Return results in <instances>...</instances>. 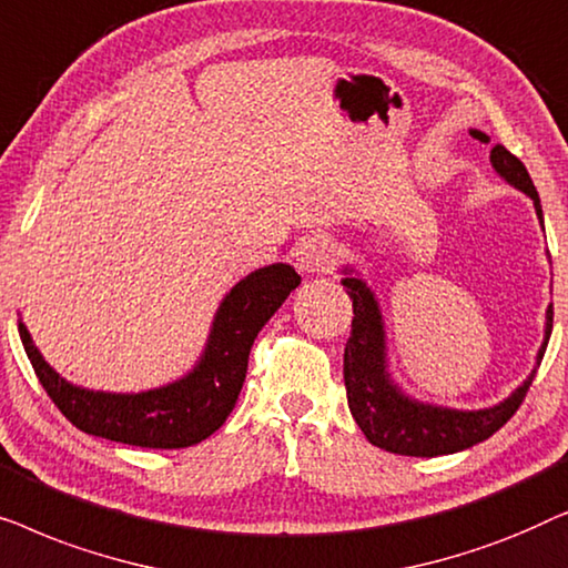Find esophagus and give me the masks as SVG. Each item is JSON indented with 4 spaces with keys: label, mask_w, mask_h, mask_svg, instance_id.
Segmentation results:
<instances>
[{
    "label": "esophagus",
    "mask_w": 568,
    "mask_h": 568,
    "mask_svg": "<svg viewBox=\"0 0 568 568\" xmlns=\"http://www.w3.org/2000/svg\"><path fill=\"white\" fill-rule=\"evenodd\" d=\"M292 255L302 274H328L336 266V245L325 235L302 237Z\"/></svg>",
    "instance_id": "obj_1"
}]
</instances>
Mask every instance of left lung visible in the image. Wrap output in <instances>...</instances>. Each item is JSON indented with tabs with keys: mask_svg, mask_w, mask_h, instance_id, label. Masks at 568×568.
Wrapping results in <instances>:
<instances>
[{
	"mask_svg": "<svg viewBox=\"0 0 568 568\" xmlns=\"http://www.w3.org/2000/svg\"><path fill=\"white\" fill-rule=\"evenodd\" d=\"M470 136L488 144V136L484 131L470 129ZM491 165L504 181L532 199L535 214H538L542 224L540 196L535 191L532 178L523 162L507 146L496 144L491 150ZM344 274L346 276L341 278V284H344L346 294L354 302L352 336H348L344 352L346 398L354 422L359 424L364 437L372 445L387 449V453L410 457L453 455L488 439L515 416V410L525 400L538 369H532L530 377L509 398H504L499 406L491 408L457 410L408 398L393 383L390 372H387L385 323L375 300V292L364 284V278L354 276V268L346 266ZM550 331H554V305H548L546 310V338H542V346L538 348V364L535 367H540Z\"/></svg>",
	"mask_w": 568,
	"mask_h": 568,
	"instance_id": "left-lung-1",
	"label": "left lung"
}]
</instances>
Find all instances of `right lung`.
I'll return each mask as SVG.
<instances>
[{
	"instance_id": "right-lung-1",
	"label": "right lung",
	"mask_w": 568,
	"mask_h": 568,
	"mask_svg": "<svg viewBox=\"0 0 568 568\" xmlns=\"http://www.w3.org/2000/svg\"><path fill=\"white\" fill-rule=\"evenodd\" d=\"M300 282L290 263H271L240 278L216 310L196 367L144 393L84 390L67 383L38 352L26 325L18 323V331L43 390L77 429L134 447L181 449L212 437L227 422L255 336Z\"/></svg>"
}]
</instances>
